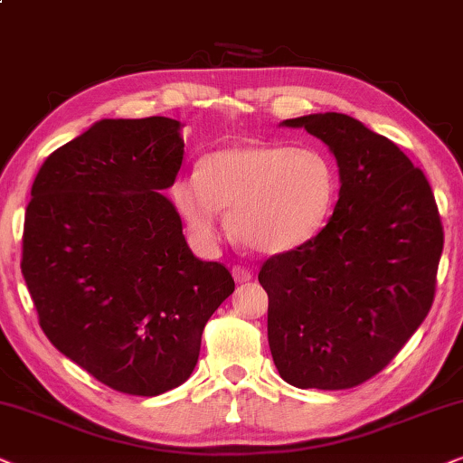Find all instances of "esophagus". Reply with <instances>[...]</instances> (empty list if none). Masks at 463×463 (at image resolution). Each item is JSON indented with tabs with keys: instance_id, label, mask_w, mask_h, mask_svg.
Returning <instances> with one entry per match:
<instances>
[{
	"instance_id": "esophagus-1",
	"label": "esophagus",
	"mask_w": 463,
	"mask_h": 463,
	"mask_svg": "<svg viewBox=\"0 0 463 463\" xmlns=\"http://www.w3.org/2000/svg\"><path fill=\"white\" fill-rule=\"evenodd\" d=\"M232 277H235L237 283H248L254 275H251V270L245 267H232Z\"/></svg>"
}]
</instances>
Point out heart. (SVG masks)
Masks as SVG:
<instances>
[{
	"label": "heart",
	"mask_w": 463,
	"mask_h": 463,
	"mask_svg": "<svg viewBox=\"0 0 463 463\" xmlns=\"http://www.w3.org/2000/svg\"><path fill=\"white\" fill-rule=\"evenodd\" d=\"M336 171L313 147L235 144L207 154L199 177H182L174 199L193 235L215 241L220 212L256 254H286L322 231L336 201Z\"/></svg>",
	"instance_id": "b5f03b06"
}]
</instances>
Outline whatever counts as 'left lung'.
<instances>
[{
  "mask_svg": "<svg viewBox=\"0 0 463 463\" xmlns=\"http://www.w3.org/2000/svg\"><path fill=\"white\" fill-rule=\"evenodd\" d=\"M338 165L335 213L311 241L262 264L269 347L300 390H349L390 364L434 303L442 232L423 171L347 114L283 120Z\"/></svg>",
  "mask_w": 463,
  "mask_h": 463,
  "instance_id": "1",
  "label": "left lung"
}]
</instances>
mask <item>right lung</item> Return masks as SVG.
Returning <instances> with one entry per match:
<instances>
[{"label": "right lung", "instance_id": "right-lung-1", "mask_svg": "<svg viewBox=\"0 0 463 463\" xmlns=\"http://www.w3.org/2000/svg\"><path fill=\"white\" fill-rule=\"evenodd\" d=\"M180 120L103 118L44 160L24 213L23 277L54 347L103 385L158 396L193 374L207 319L235 292L199 260L163 193Z\"/></svg>", "mask_w": 463, "mask_h": 463}]
</instances>
